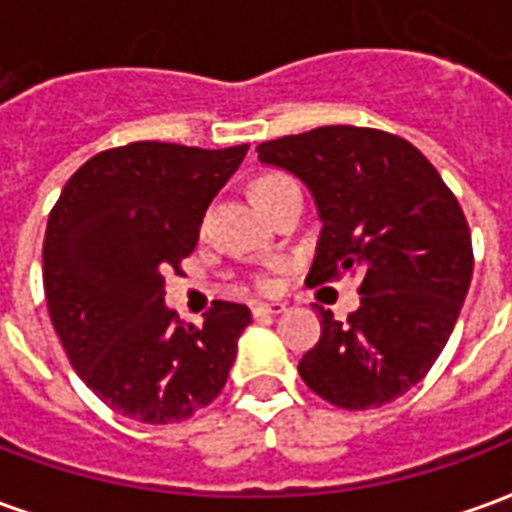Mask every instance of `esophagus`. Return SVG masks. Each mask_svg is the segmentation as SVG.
Masks as SVG:
<instances>
[{
    "label": "esophagus",
    "mask_w": 512,
    "mask_h": 512,
    "mask_svg": "<svg viewBox=\"0 0 512 512\" xmlns=\"http://www.w3.org/2000/svg\"><path fill=\"white\" fill-rule=\"evenodd\" d=\"M285 312V304L282 301H271V304H255L252 307V315L255 318H263V315H282Z\"/></svg>",
    "instance_id": "esophagus-1"
}]
</instances>
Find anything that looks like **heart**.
I'll use <instances>...</instances> for the list:
<instances>
[{"label": "heart", "mask_w": 512, "mask_h": 512, "mask_svg": "<svg viewBox=\"0 0 512 512\" xmlns=\"http://www.w3.org/2000/svg\"><path fill=\"white\" fill-rule=\"evenodd\" d=\"M285 183H293V180L285 178V175H279V172H268V175H260V178L255 180V186H252V194H255V200H260L263 194L279 189V186H285Z\"/></svg>", "instance_id": "obj_1"}]
</instances>
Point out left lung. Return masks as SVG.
<instances>
[{
	"label": "left lung",
	"instance_id": "left-lung-1",
	"mask_svg": "<svg viewBox=\"0 0 512 512\" xmlns=\"http://www.w3.org/2000/svg\"><path fill=\"white\" fill-rule=\"evenodd\" d=\"M312 191L321 238L307 282L362 274L348 321L321 315L304 384L332 406L392 403L428 376L472 282V235L455 194L417 147L378 128L323 126L257 145Z\"/></svg>",
	"mask_w": 512,
	"mask_h": 512
}]
</instances>
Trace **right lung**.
<instances>
[{"instance_id": "1", "label": "right lung", "mask_w": 512, "mask_h": 512, "mask_svg": "<svg viewBox=\"0 0 512 512\" xmlns=\"http://www.w3.org/2000/svg\"><path fill=\"white\" fill-rule=\"evenodd\" d=\"M246 150L112 147L76 169L51 208L43 290L54 332L79 378L123 417L183 422L227 384L252 315L213 301L202 326H186L164 304V274L194 252Z\"/></svg>"}]
</instances>
